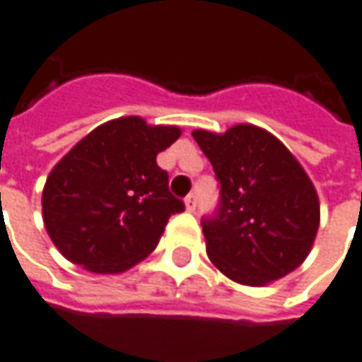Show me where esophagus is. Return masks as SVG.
Masks as SVG:
<instances>
[{
    "label": "esophagus",
    "mask_w": 362,
    "mask_h": 362,
    "mask_svg": "<svg viewBox=\"0 0 362 362\" xmlns=\"http://www.w3.org/2000/svg\"><path fill=\"white\" fill-rule=\"evenodd\" d=\"M184 202H186V210H188V212H196V206H198V196H196L194 192H192V194H188Z\"/></svg>",
    "instance_id": "1"
}]
</instances>
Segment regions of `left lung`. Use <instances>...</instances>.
I'll use <instances>...</instances> for the list:
<instances>
[{
  "label": "left lung",
  "instance_id": "8db88e82",
  "mask_svg": "<svg viewBox=\"0 0 362 362\" xmlns=\"http://www.w3.org/2000/svg\"><path fill=\"white\" fill-rule=\"evenodd\" d=\"M220 184L202 220L212 264L243 285L275 281L303 264L319 230V198L301 164L274 134L238 124L223 134L194 130Z\"/></svg>",
  "mask_w": 362,
  "mask_h": 362
}]
</instances>
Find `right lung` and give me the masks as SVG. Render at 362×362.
<instances>
[{"label": "right lung", "instance_id": "right-lung-1", "mask_svg": "<svg viewBox=\"0 0 362 362\" xmlns=\"http://www.w3.org/2000/svg\"><path fill=\"white\" fill-rule=\"evenodd\" d=\"M180 136L139 117L110 120L75 144L43 188L47 233L69 262L120 274L144 259L184 202L172 196L156 154Z\"/></svg>", "mask_w": 362, "mask_h": 362}]
</instances>
